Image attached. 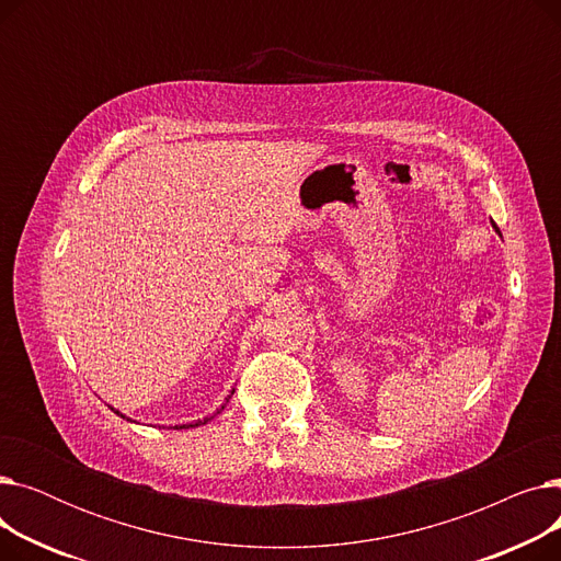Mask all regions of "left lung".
<instances>
[{
    "label": "left lung",
    "mask_w": 561,
    "mask_h": 561,
    "mask_svg": "<svg viewBox=\"0 0 561 561\" xmlns=\"http://www.w3.org/2000/svg\"><path fill=\"white\" fill-rule=\"evenodd\" d=\"M493 229H495V231H497V233H500V229H497V225H495V222H493Z\"/></svg>",
    "instance_id": "1"
}]
</instances>
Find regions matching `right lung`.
<instances>
[{
	"label": "right lung",
	"mask_w": 561,
	"mask_h": 561,
	"mask_svg": "<svg viewBox=\"0 0 561 561\" xmlns=\"http://www.w3.org/2000/svg\"><path fill=\"white\" fill-rule=\"evenodd\" d=\"M233 391H236V389H231V391H229V396H227V398H225V402H222V404H220V409H218V411H214V414H211V416H206V419H204V421H195V423H184V425H174V427H172V430H188V427H199V425H206V423H209V421H214V419H216V416H218V414H220V411H222V409H225V407H227V402H229V400H231V396H233ZM111 411H113V414H117V416H123V419H127V416H125V414H121V411H117V409H113V407H111ZM127 421H129V423H136V421H131V419H127Z\"/></svg>",
	"instance_id": "right-lung-1"
}]
</instances>
